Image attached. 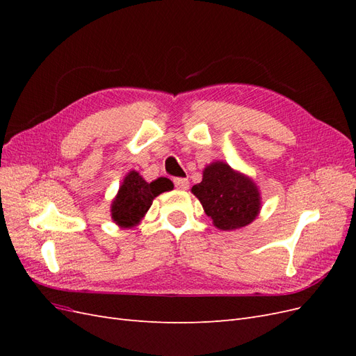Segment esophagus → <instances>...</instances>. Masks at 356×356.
I'll return each instance as SVG.
<instances>
[{"label": "esophagus", "instance_id": "esophagus-1", "mask_svg": "<svg viewBox=\"0 0 356 356\" xmlns=\"http://www.w3.org/2000/svg\"><path fill=\"white\" fill-rule=\"evenodd\" d=\"M174 184L178 190H187L188 188V179L187 178H175Z\"/></svg>", "mask_w": 356, "mask_h": 356}]
</instances>
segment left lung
Masks as SVG:
<instances>
[{"instance_id":"1","label":"left lung","mask_w":356,"mask_h":356,"mask_svg":"<svg viewBox=\"0 0 356 356\" xmlns=\"http://www.w3.org/2000/svg\"><path fill=\"white\" fill-rule=\"evenodd\" d=\"M191 193L220 230L246 227L261 211V193L255 181L222 160L207 165L202 181L191 187Z\"/></svg>"}]
</instances>
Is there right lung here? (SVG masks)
Instances as JSON below:
<instances>
[{"mask_svg": "<svg viewBox=\"0 0 356 356\" xmlns=\"http://www.w3.org/2000/svg\"><path fill=\"white\" fill-rule=\"evenodd\" d=\"M174 188V182L160 177L147 182L138 170H129L111 202V220L120 229H132L143 221L153 200Z\"/></svg>", "mask_w": 356, "mask_h": 356, "instance_id": "right-lung-1", "label": "right lung"}]
</instances>
